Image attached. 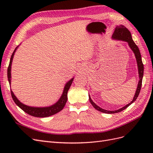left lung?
<instances>
[{
  "mask_svg": "<svg viewBox=\"0 0 153 153\" xmlns=\"http://www.w3.org/2000/svg\"><path fill=\"white\" fill-rule=\"evenodd\" d=\"M112 39L114 40H118V41H124V42H126L129 46V47L130 48V49L132 50V52H133L134 55L135 56V59L137 61V68H138V77H139V80H138V85L137 87V90L135 93V95H134L132 101L130 103H128V105H125L123 107L119 108L116 110H105L102 108L100 107L99 106L97 105L92 100L90 95L89 94V98L91 103L92 105L94 106V108H96L97 110L100 111L101 112L105 113V114H115V113H118L121 112V111L124 110V109H126L127 107L131 105L134 101H135L137 97L139 95L140 89H141V86H142V78H143V65L142 63V57H141V54L140 52V50L138 49V47L136 45V44L134 42L131 34L126 27H125L123 25H117L116 27L115 28V30L113 33V35L112 36Z\"/></svg>",
  "mask_w": 153,
  "mask_h": 153,
  "instance_id": "1",
  "label": "left lung"
}]
</instances>
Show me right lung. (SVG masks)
I'll return each instance as SVG.
<instances>
[{
    "instance_id": "obj_1",
    "label": "right lung",
    "mask_w": 153,
    "mask_h": 153,
    "mask_svg": "<svg viewBox=\"0 0 153 153\" xmlns=\"http://www.w3.org/2000/svg\"><path fill=\"white\" fill-rule=\"evenodd\" d=\"M20 45H18V47H16V48L14 50V52L11 55V59H10V64H9V66L7 68V78L9 83H10V85L11 86V65H12V62L13 60L14 55L16 52V50L18 49V47ZM74 79V77L71 78L70 80L66 82V84L64 85L63 92L62 93L61 96L60 97V98L58 100L56 103L54 104L48 106H42V107H38V106H31L25 105L23 103H22L20 101H19L16 96L13 93V92L11 89V93L12 96V98L13 101H15V103L16 104L17 106H19V107L24 110L25 112L28 114L32 116L37 117H47L51 116V115H54L55 114L58 113L60 111L62 110L63 108L65 106L66 101L68 100V92L69 89V87H70L73 80Z\"/></svg>"
}]
</instances>
